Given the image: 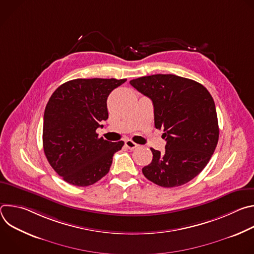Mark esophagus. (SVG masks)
<instances>
[{
    "mask_svg": "<svg viewBox=\"0 0 254 254\" xmlns=\"http://www.w3.org/2000/svg\"><path fill=\"white\" fill-rule=\"evenodd\" d=\"M126 147H127L128 150H134V149H136V148L138 147V144L135 143V142H133V141L130 140V139H127V140H126Z\"/></svg>",
    "mask_w": 254,
    "mask_h": 254,
    "instance_id": "esophagus-1",
    "label": "esophagus"
}]
</instances>
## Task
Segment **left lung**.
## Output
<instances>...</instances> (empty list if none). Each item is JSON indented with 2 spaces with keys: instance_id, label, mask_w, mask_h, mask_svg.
I'll use <instances>...</instances> for the list:
<instances>
[{
  "instance_id": "obj_1",
  "label": "left lung",
  "mask_w": 254,
  "mask_h": 254,
  "mask_svg": "<svg viewBox=\"0 0 254 254\" xmlns=\"http://www.w3.org/2000/svg\"><path fill=\"white\" fill-rule=\"evenodd\" d=\"M152 99L155 127L164 129L166 151L151 148L152 163L142 168L151 182L165 188L188 183L206 167L219 138L214 100L200 83L174 74H155L129 81Z\"/></svg>"
}]
</instances>
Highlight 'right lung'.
Listing matches in <instances>:
<instances>
[{
    "label": "right lung",
    "mask_w": 254,
    "mask_h": 254,
    "mask_svg": "<svg viewBox=\"0 0 254 254\" xmlns=\"http://www.w3.org/2000/svg\"><path fill=\"white\" fill-rule=\"evenodd\" d=\"M127 79L78 78L60 85L46 105L43 123L45 156L65 182L86 187L104 177L124 141L98 137L108 119L106 99Z\"/></svg>",
    "instance_id": "add662e5"
}]
</instances>
